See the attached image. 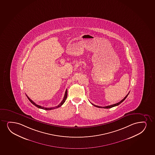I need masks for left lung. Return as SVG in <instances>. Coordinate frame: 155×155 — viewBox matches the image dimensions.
Instances as JSON below:
<instances>
[{
	"label": "left lung",
	"mask_w": 155,
	"mask_h": 155,
	"mask_svg": "<svg viewBox=\"0 0 155 155\" xmlns=\"http://www.w3.org/2000/svg\"><path fill=\"white\" fill-rule=\"evenodd\" d=\"M129 92L128 93V94L126 95V96L124 97V98L122 100V101H120V102H118L117 103H116V104H113V105H109V106H104V107H102V106H97V105H94V104H93L92 103H91V104H92L93 105H94V106H96L98 108H110L113 107H115L116 106H117L118 105H120V103H122V102H123L124 100H125L126 98L127 97L128 95V94H129Z\"/></svg>",
	"instance_id": "left-lung-1"
}]
</instances>
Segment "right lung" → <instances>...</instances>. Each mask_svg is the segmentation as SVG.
Instances as JSON below:
<instances>
[{
  "instance_id": "right-lung-1",
  "label": "right lung",
  "mask_w": 155,
  "mask_h": 155,
  "mask_svg": "<svg viewBox=\"0 0 155 155\" xmlns=\"http://www.w3.org/2000/svg\"><path fill=\"white\" fill-rule=\"evenodd\" d=\"M67 93H68V91H67V89L65 91V92L64 96V97H63V99L62 101V102L60 103V104H59L58 106H55V107H42V106H40L39 105H37V104H35V102L32 101L30 98L28 97V96L26 95V96L27 97V98H28V100H29L30 102L32 104L34 105L35 106H36V107H37L38 108H41V109H43V110H53V109H55V108H57L59 107H60V106H62L63 104H64V103L65 101V100H67Z\"/></svg>"
}]
</instances>
